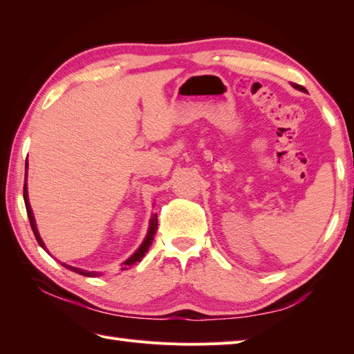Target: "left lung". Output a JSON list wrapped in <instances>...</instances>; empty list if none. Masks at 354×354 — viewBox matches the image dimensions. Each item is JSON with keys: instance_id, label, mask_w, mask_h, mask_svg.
<instances>
[{"instance_id": "obj_1", "label": "left lung", "mask_w": 354, "mask_h": 354, "mask_svg": "<svg viewBox=\"0 0 354 354\" xmlns=\"http://www.w3.org/2000/svg\"><path fill=\"white\" fill-rule=\"evenodd\" d=\"M292 86H294L295 89H298V91H303V92H306V89L303 88V86H300V84H294V83H292Z\"/></svg>"}]
</instances>
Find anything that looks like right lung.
I'll return each mask as SVG.
<instances>
[{
  "label": "right lung",
  "instance_id": "add662e5",
  "mask_svg": "<svg viewBox=\"0 0 354 354\" xmlns=\"http://www.w3.org/2000/svg\"><path fill=\"white\" fill-rule=\"evenodd\" d=\"M27 169H28V162H26V183H24V201H26V209H27V215H28V219H30V225L31 229H33V233H35V238L37 241L39 245H41L45 251H48L45 247V243L41 238V234H39L37 232V225H36V221H35V216H33V210H31V206H30V201H28V191H27ZM156 230H157V215L153 214L151 215V219H150V225H148V232H147V236L144 238L142 243H140L139 248L133 253L127 261H124L121 263L122 268L121 270H125L129 268V266L135 265L138 262L142 261V257L145 256V253L148 251V248H150V245L153 243V239H154V234H156ZM62 263V262H60ZM65 266V268L74 271L77 274H82V276H86V277H98L101 276V272H95V271H86V270H82V268H75V266H71V265H66V263H62Z\"/></svg>",
  "mask_w": 354,
  "mask_h": 354
}]
</instances>
